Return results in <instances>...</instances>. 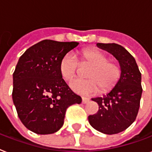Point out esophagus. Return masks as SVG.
I'll return each mask as SVG.
<instances>
[{
    "label": "esophagus",
    "instance_id": "34e87169",
    "mask_svg": "<svg viewBox=\"0 0 152 152\" xmlns=\"http://www.w3.org/2000/svg\"><path fill=\"white\" fill-rule=\"evenodd\" d=\"M90 99L88 97H82V103L83 104H87V102H89Z\"/></svg>",
    "mask_w": 152,
    "mask_h": 152
}]
</instances>
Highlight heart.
<instances>
[{"instance_id":"heart-1","label":"heart","mask_w":152,"mask_h":152,"mask_svg":"<svg viewBox=\"0 0 152 152\" xmlns=\"http://www.w3.org/2000/svg\"><path fill=\"white\" fill-rule=\"evenodd\" d=\"M83 61L92 65L85 76L88 79L74 78L69 81L72 91L82 95H92L101 90L102 92L109 91L118 82L121 74L119 64L108 61L106 54L99 50L89 49L83 52ZM77 58L72 51L62 56L59 62V71L65 80H69L77 70Z\"/></svg>"}]
</instances>
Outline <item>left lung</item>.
Listing matches in <instances>:
<instances>
[{
    "label": "left lung",
    "mask_w": 152,
    "mask_h": 152,
    "mask_svg": "<svg viewBox=\"0 0 152 152\" xmlns=\"http://www.w3.org/2000/svg\"><path fill=\"white\" fill-rule=\"evenodd\" d=\"M97 47L113 55L121 69L115 87L102 97L91 99L97 102L99 109L88 116L92 127L111 135L125 130L136 119L142 94L141 73L134 57L121 45L97 43Z\"/></svg>",
    "instance_id": "8db88e82"
}]
</instances>
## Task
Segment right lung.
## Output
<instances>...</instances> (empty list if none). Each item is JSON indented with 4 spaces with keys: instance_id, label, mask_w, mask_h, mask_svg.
<instances>
[{
    "instance_id": "1",
    "label": "right lung",
    "mask_w": 152,
    "mask_h": 152,
    "mask_svg": "<svg viewBox=\"0 0 152 152\" xmlns=\"http://www.w3.org/2000/svg\"><path fill=\"white\" fill-rule=\"evenodd\" d=\"M78 44L44 40L18 59L13 73L12 100L21 122L33 133L50 134L59 130L68 107L82 102L59 71L62 56Z\"/></svg>"
}]
</instances>
